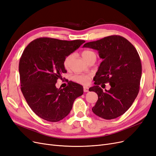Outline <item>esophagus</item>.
<instances>
[{
	"label": "esophagus",
	"mask_w": 156,
	"mask_h": 156,
	"mask_svg": "<svg viewBox=\"0 0 156 156\" xmlns=\"http://www.w3.org/2000/svg\"><path fill=\"white\" fill-rule=\"evenodd\" d=\"M83 90H84V92H89L88 88L87 87H84L83 88Z\"/></svg>",
	"instance_id": "1"
}]
</instances>
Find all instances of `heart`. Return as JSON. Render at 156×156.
I'll list each match as a JSON object with an SVG mask.
<instances>
[{"label": "heart", "instance_id": "heart-1", "mask_svg": "<svg viewBox=\"0 0 156 156\" xmlns=\"http://www.w3.org/2000/svg\"><path fill=\"white\" fill-rule=\"evenodd\" d=\"M81 55L84 59L87 62L92 57L96 58L95 53L94 51H90V50L83 51L81 53ZM73 56H74L73 54H70L68 55L65 58H64V66L66 68H68L69 64H70V62L73 59ZM90 79H91V76H90V75H76V76H74L73 77V79L75 80V81L84 85L88 84L90 83Z\"/></svg>", "mask_w": 156, "mask_h": 156}]
</instances>
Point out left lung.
<instances>
[{
  "label": "left lung",
  "instance_id": "8db88e82",
  "mask_svg": "<svg viewBox=\"0 0 156 156\" xmlns=\"http://www.w3.org/2000/svg\"><path fill=\"white\" fill-rule=\"evenodd\" d=\"M83 47L98 50L103 59L94 78L95 86L90 88L98 95L93 112L105 119L121 116L129 109L139 91L142 66L136 49L119 35L89 42ZM107 82L111 88L103 92L99 85Z\"/></svg>",
  "mask_w": 156,
  "mask_h": 156
}]
</instances>
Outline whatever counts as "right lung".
Wrapping results in <instances>:
<instances>
[{"label": "right lung", "instance_id": "1", "mask_svg": "<svg viewBox=\"0 0 156 156\" xmlns=\"http://www.w3.org/2000/svg\"><path fill=\"white\" fill-rule=\"evenodd\" d=\"M84 42L41 37L24 49L19 66L20 89L31 109L42 119L62 120L70 112L75 99L83 94V87L77 83L69 81L62 89L55 84L66 72L64 58Z\"/></svg>", "mask_w": 156, "mask_h": 156}]
</instances>
